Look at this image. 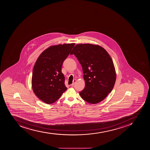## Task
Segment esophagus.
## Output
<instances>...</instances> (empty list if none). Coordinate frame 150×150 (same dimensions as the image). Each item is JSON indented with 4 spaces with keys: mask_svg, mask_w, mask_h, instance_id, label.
Returning <instances> with one entry per match:
<instances>
[{
    "mask_svg": "<svg viewBox=\"0 0 150 150\" xmlns=\"http://www.w3.org/2000/svg\"><path fill=\"white\" fill-rule=\"evenodd\" d=\"M76 81V80H73V83L71 84V86H73V85H74Z\"/></svg>",
    "mask_w": 150,
    "mask_h": 150,
    "instance_id": "1",
    "label": "esophagus"
}]
</instances>
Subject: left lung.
<instances>
[{"label": "left lung", "instance_id": "1", "mask_svg": "<svg viewBox=\"0 0 150 150\" xmlns=\"http://www.w3.org/2000/svg\"><path fill=\"white\" fill-rule=\"evenodd\" d=\"M71 54H74L81 65L85 81L79 92L87 103L95 104L103 101L113 90L116 80L113 60L104 48L92 44H78Z\"/></svg>", "mask_w": 150, "mask_h": 150}]
</instances>
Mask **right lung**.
Wrapping results in <instances>:
<instances>
[{"label":"right lung","instance_id":"right-lung-1","mask_svg":"<svg viewBox=\"0 0 150 150\" xmlns=\"http://www.w3.org/2000/svg\"><path fill=\"white\" fill-rule=\"evenodd\" d=\"M74 45L72 43L49 47L41 53L35 63L32 88L37 97L47 104L57 101L67 89L61 68Z\"/></svg>","mask_w":150,"mask_h":150}]
</instances>
